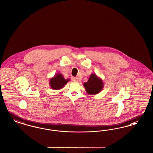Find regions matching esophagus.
I'll return each instance as SVG.
<instances>
[{"instance_id": "1", "label": "esophagus", "mask_w": 153, "mask_h": 153, "mask_svg": "<svg viewBox=\"0 0 153 153\" xmlns=\"http://www.w3.org/2000/svg\"><path fill=\"white\" fill-rule=\"evenodd\" d=\"M72 80L74 81V82H78V78H76V77H73V78H72Z\"/></svg>"}]
</instances>
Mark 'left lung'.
I'll return each instance as SVG.
<instances>
[{
  "label": "left lung",
  "instance_id": "left-lung-1",
  "mask_svg": "<svg viewBox=\"0 0 153 153\" xmlns=\"http://www.w3.org/2000/svg\"><path fill=\"white\" fill-rule=\"evenodd\" d=\"M83 86L88 95H95L102 90L104 85L101 78L96 74H91L88 81L85 82Z\"/></svg>",
  "mask_w": 153,
  "mask_h": 153
}]
</instances>
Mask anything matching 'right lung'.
Instances as JSON below:
<instances>
[{
	"instance_id": "1",
	"label": "right lung",
	"mask_w": 153,
	"mask_h": 153,
	"mask_svg": "<svg viewBox=\"0 0 153 153\" xmlns=\"http://www.w3.org/2000/svg\"><path fill=\"white\" fill-rule=\"evenodd\" d=\"M70 79H65L61 73H57L53 77L49 79V86L53 90H59L63 88Z\"/></svg>"
}]
</instances>
